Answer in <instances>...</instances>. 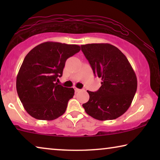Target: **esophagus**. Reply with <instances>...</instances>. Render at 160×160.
I'll return each mask as SVG.
<instances>
[{
	"instance_id": "1",
	"label": "esophagus",
	"mask_w": 160,
	"mask_h": 160,
	"mask_svg": "<svg viewBox=\"0 0 160 160\" xmlns=\"http://www.w3.org/2000/svg\"><path fill=\"white\" fill-rule=\"evenodd\" d=\"M74 89H75V92H80L81 90H82V89L76 88V87H74Z\"/></svg>"
}]
</instances>
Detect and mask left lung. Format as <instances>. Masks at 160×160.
Here are the masks:
<instances>
[{"mask_svg":"<svg viewBox=\"0 0 160 160\" xmlns=\"http://www.w3.org/2000/svg\"><path fill=\"white\" fill-rule=\"evenodd\" d=\"M95 76L101 78L97 92L87 91L85 111L94 119L105 121L119 117L128 111L137 90V77L125 55L110 43L82 45Z\"/></svg>","mask_w":160,"mask_h":160,"instance_id":"left-lung-1","label":"left lung"}]
</instances>
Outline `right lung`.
Segmentation results:
<instances>
[{"instance_id": "right-lung-1", "label": "right lung", "mask_w": 160, "mask_h": 160, "mask_svg": "<svg viewBox=\"0 0 160 160\" xmlns=\"http://www.w3.org/2000/svg\"><path fill=\"white\" fill-rule=\"evenodd\" d=\"M80 47L53 41L41 43L28 52L17 76V91L25 111L36 119L51 121L65 112L73 88L55 82L65 61Z\"/></svg>"}]
</instances>
